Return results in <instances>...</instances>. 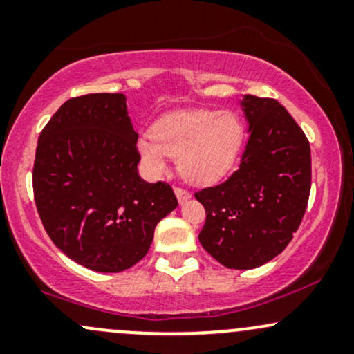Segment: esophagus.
<instances>
[{"instance_id": "obj_1", "label": "esophagus", "mask_w": 354, "mask_h": 354, "mask_svg": "<svg viewBox=\"0 0 354 354\" xmlns=\"http://www.w3.org/2000/svg\"><path fill=\"white\" fill-rule=\"evenodd\" d=\"M174 194H176L178 201H180V205H183V203H186L191 198V193L189 191L183 189V188H174Z\"/></svg>"}]
</instances>
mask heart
<instances>
[{
  "instance_id": "b5f03b06",
  "label": "heart",
  "mask_w": 354,
  "mask_h": 354,
  "mask_svg": "<svg viewBox=\"0 0 354 354\" xmlns=\"http://www.w3.org/2000/svg\"><path fill=\"white\" fill-rule=\"evenodd\" d=\"M245 141V124L234 111L178 109L138 138L136 149L153 176L178 158V171L193 185H213L236 163Z\"/></svg>"
}]
</instances>
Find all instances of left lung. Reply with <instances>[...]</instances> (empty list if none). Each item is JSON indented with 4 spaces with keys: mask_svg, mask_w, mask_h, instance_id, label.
Returning a JSON list of instances; mask_svg holds the SVG:
<instances>
[{
    "mask_svg": "<svg viewBox=\"0 0 354 354\" xmlns=\"http://www.w3.org/2000/svg\"><path fill=\"white\" fill-rule=\"evenodd\" d=\"M248 140L239 168L194 193L205 206L200 243L231 270H253L278 256L299 228L311 188V149L276 100H241Z\"/></svg>",
    "mask_w": 354,
    "mask_h": 354,
    "instance_id": "left-lung-1",
    "label": "left lung"
}]
</instances>
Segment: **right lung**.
<instances>
[{
	"label": "right lung",
	"mask_w": 354,
	"mask_h": 354,
	"mask_svg": "<svg viewBox=\"0 0 354 354\" xmlns=\"http://www.w3.org/2000/svg\"><path fill=\"white\" fill-rule=\"evenodd\" d=\"M136 141L121 93L68 100L39 135V218L51 241L88 270L120 273L136 265L158 223L178 206L171 186L140 176Z\"/></svg>",
	"instance_id": "obj_1"
}]
</instances>
